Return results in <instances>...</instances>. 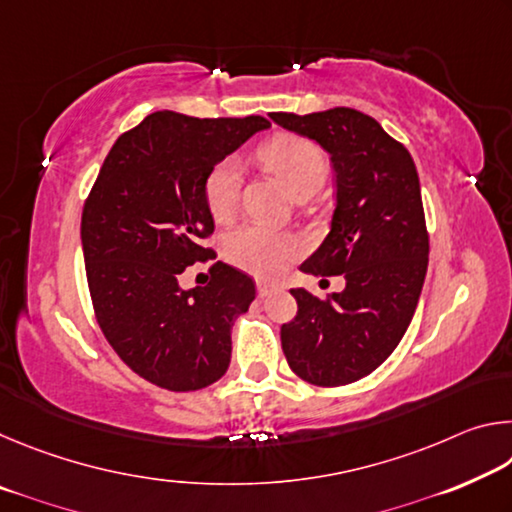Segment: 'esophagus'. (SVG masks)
I'll return each mask as SVG.
<instances>
[{
  "instance_id": "1",
  "label": "esophagus",
  "mask_w": 512,
  "mask_h": 512,
  "mask_svg": "<svg viewBox=\"0 0 512 512\" xmlns=\"http://www.w3.org/2000/svg\"><path fill=\"white\" fill-rule=\"evenodd\" d=\"M273 291H275V284L266 282V280H257V296L259 298H264V296H268V293H273Z\"/></svg>"
}]
</instances>
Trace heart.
Returning <instances> with one entry per match:
<instances>
[{
  "label": "heart",
  "instance_id": "b5f03b06",
  "mask_svg": "<svg viewBox=\"0 0 512 512\" xmlns=\"http://www.w3.org/2000/svg\"><path fill=\"white\" fill-rule=\"evenodd\" d=\"M259 158L289 192L302 198L316 194L327 178V155L307 137L282 133L259 149ZM241 185L239 160L223 158L207 171L203 180V201L214 221H228L237 210ZM298 237L264 225H244L225 239V257L241 271L259 277H273L300 253Z\"/></svg>",
  "mask_w": 512,
  "mask_h": 512
}]
</instances>
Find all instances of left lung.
Segmentation results:
<instances>
[{"instance_id":"8db88e82","label":"left lung","mask_w":512,"mask_h":512,"mask_svg":"<svg viewBox=\"0 0 512 512\" xmlns=\"http://www.w3.org/2000/svg\"><path fill=\"white\" fill-rule=\"evenodd\" d=\"M271 119L332 158V230L300 271L345 277V289L325 300L291 289L298 314L282 325L284 357L314 386L352 384L391 357L418 307L429 262L418 171L406 146L359 110Z\"/></svg>"}]
</instances>
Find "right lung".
Masks as SVG:
<instances>
[{"label":"right lung","mask_w":512,"mask_h":512,"mask_svg":"<svg viewBox=\"0 0 512 512\" xmlns=\"http://www.w3.org/2000/svg\"><path fill=\"white\" fill-rule=\"evenodd\" d=\"M271 121L198 119L160 110L112 146L81 216L94 316L135 375L173 393L201 391L230 366L232 320L255 300V282L223 262L205 287L180 289V275L216 259L203 241L214 219L203 180Z\"/></svg>","instance_id":"obj_1"}]
</instances>
